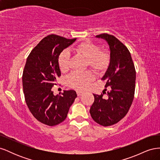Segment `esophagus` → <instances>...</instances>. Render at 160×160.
Segmentation results:
<instances>
[{"label":"esophagus","mask_w":160,"mask_h":160,"mask_svg":"<svg viewBox=\"0 0 160 160\" xmlns=\"http://www.w3.org/2000/svg\"><path fill=\"white\" fill-rule=\"evenodd\" d=\"M77 94L78 96H81L83 94V93L82 91H77Z\"/></svg>","instance_id":"obj_1"}]
</instances>
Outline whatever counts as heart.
Instances as JSON below:
<instances>
[{
	"mask_svg": "<svg viewBox=\"0 0 160 160\" xmlns=\"http://www.w3.org/2000/svg\"><path fill=\"white\" fill-rule=\"evenodd\" d=\"M75 51L87 59V66H89L97 74H102L108 70L111 62L110 54L106 51L101 50L97 43L86 40L77 44ZM58 65L61 72H65L69 69L70 55L67 51H62L58 56ZM95 78L90 71L73 72L67 77V85L69 88L84 90L90 82Z\"/></svg>",
	"mask_w": 160,
	"mask_h": 160,
	"instance_id": "obj_1",
	"label": "heart"
}]
</instances>
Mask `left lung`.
Here are the masks:
<instances>
[{
    "label": "left lung",
    "mask_w": 160,
    "mask_h": 160,
    "mask_svg": "<svg viewBox=\"0 0 160 160\" xmlns=\"http://www.w3.org/2000/svg\"><path fill=\"white\" fill-rule=\"evenodd\" d=\"M96 37L103 38L109 46L111 62L101 79L111 90L106 98L105 92L93 94L95 100L89 111L95 122L106 127L117 123L128 113L134 98L136 72L130 52L119 39L108 33Z\"/></svg>",
    "instance_id": "8db88e82"
}]
</instances>
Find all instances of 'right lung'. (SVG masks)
I'll list each match as a JSON object with an SVG mask.
<instances>
[{
	"mask_svg": "<svg viewBox=\"0 0 160 160\" xmlns=\"http://www.w3.org/2000/svg\"><path fill=\"white\" fill-rule=\"evenodd\" d=\"M77 38L68 39L49 35L38 42L28 56L22 73V88L26 103L38 122L49 126L66 119L69 108L77 98L74 90L54 95L52 88L61 76L58 56Z\"/></svg>",
	"mask_w": 160,
	"mask_h": 160,
	"instance_id": "obj_1",
	"label": "right lung"
}]
</instances>
